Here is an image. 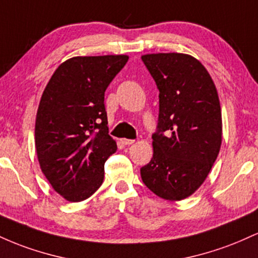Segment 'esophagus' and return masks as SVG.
Instances as JSON below:
<instances>
[{
	"mask_svg": "<svg viewBox=\"0 0 258 258\" xmlns=\"http://www.w3.org/2000/svg\"><path fill=\"white\" fill-rule=\"evenodd\" d=\"M121 143L125 144V146H130V144L135 143V141H133V139H126V138H123V139H121Z\"/></svg>",
	"mask_w": 258,
	"mask_h": 258,
	"instance_id": "obj_1",
	"label": "esophagus"
}]
</instances>
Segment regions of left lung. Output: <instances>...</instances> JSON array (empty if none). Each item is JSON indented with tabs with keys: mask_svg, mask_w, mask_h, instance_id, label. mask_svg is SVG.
Instances as JSON below:
<instances>
[{
	"mask_svg": "<svg viewBox=\"0 0 258 258\" xmlns=\"http://www.w3.org/2000/svg\"><path fill=\"white\" fill-rule=\"evenodd\" d=\"M159 90L154 154L141 177L154 194L177 201L203 184L222 143L217 90L198 59L183 53L142 55Z\"/></svg>",
	"mask_w": 258,
	"mask_h": 258,
	"instance_id": "obj_1",
	"label": "left lung"
}]
</instances>
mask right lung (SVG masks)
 <instances>
[{
  "label": "right lung",
  "mask_w": 258,
  "mask_h": 258,
  "mask_svg": "<svg viewBox=\"0 0 258 258\" xmlns=\"http://www.w3.org/2000/svg\"><path fill=\"white\" fill-rule=\"evenodd\" d=\"M127 55L74 57L44 88L35 123L41 170L55 191L73 203L102 185L106 159L116 152L109 136L104 92Z\"/></svg>",
  "instance_id": "obj_1"
}]
</instances>
